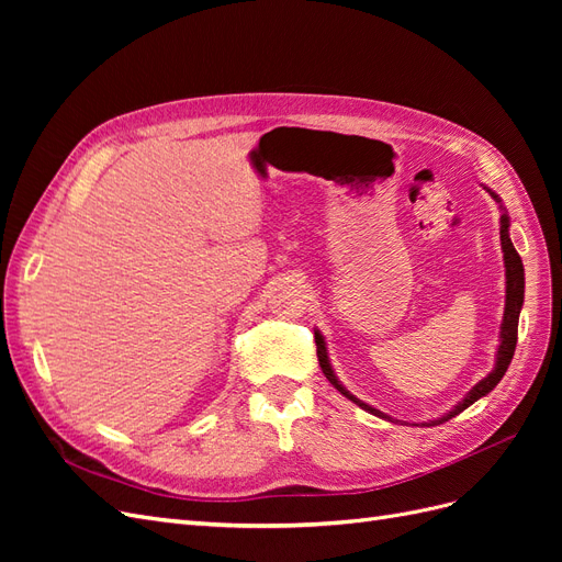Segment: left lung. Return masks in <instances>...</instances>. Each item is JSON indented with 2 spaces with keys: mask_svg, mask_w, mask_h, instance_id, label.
<instances>
[{
  "mask_svg": "<svg viewBox=\"0 0 562 562\" xmlns=\"http://www.w3.org/2000/svg\"><path fill=\"white\" fill-rule=\"evenodd\" d=\"M485 190H487V187H485ZM487 192L492 194V199H495V201L499 203V209H502V217H499V239H502L504 267H506V304H504V318H502V328H499V347H497L495 368L490 370L487 378H483L479 384L471 386L469 394H467L462 401H459L450 413H446L443 417H438V419L424 422V424H427V427H436V424H443V422L452 419L454 415L467 411V407H469L471 403H475L479 398L487 396L490 391L495 389V386L499 384V380L504 378V372H506L508 363H512L514 351H516V342H518V316H520L522 297H525V269H522L520 255L516 252V248H514V244H512V236H508V227H512V225H508V213H506V209L502 206V199H499V194H495L492 190H487ZM314 337H316V356H318V363H321L323 375L328 378V382L339 391V394L347 396L351 403L363 407V411H368V413H372V415H378V417L391 422L389 415L380 413L378 407H372V405L359 401V398H356V396L351 394V391H347V386L337 380L335 370H333V366H330L328 349H326V339H323L321 333H314Z\"/></svg>",
  "mask_w": 562,
  "mask_h": 562,
  "instance_id": "obj_1",
  "label": "left lung"
}]
</instances>
